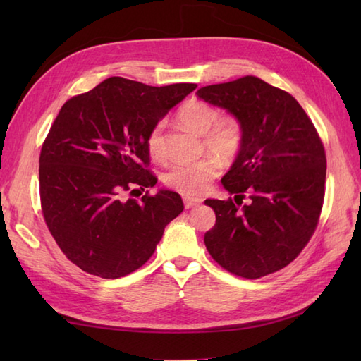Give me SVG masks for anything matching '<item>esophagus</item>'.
Here are the masks:
<instances>
[{
	"mask_svg": "<svg viewBox=\"0 0 361 361\" xmlns=\"http://www.w3.org/2000/svg\"><path fill=\"white\" fill-rule=\"evenodd\" d=\"M183 202H185L186 209L194 208V206H198L202 203L200 198H194V197H183Z\"/></svg>",
	"mask_w": 361,
	"mask_h": 361,
	"instance_id": "1",
	"label": "esophagus"
}]
</instances>
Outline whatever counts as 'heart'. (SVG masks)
Here are the masks:
<instances>
[{"mask_svg": "<svg viewBox=\"0 0 361 361\" xmlns=\"http://www.w3.org/2000/svg\"><path fill=\"white\" fill-rule=\"evenodd\" d=\"M214 106L202 101H188L176 113L183 126L198 135H204V145L221 158H233L240 149L242 127L233 116H218ZM147 149L155 159L164 157L163 124L150 130L147 136ZM220 171V163L216 157H206L194 163H176L164 173L163 180L169 188L180 194L195 195L206 189L209 181Z\"/></svg>", "mask_w": 361, "mask_h": 361, "instance_id": "b5f03b06", "label": "heart"}]
</instances>
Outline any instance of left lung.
<instances>
[{"label":"left lung","instance_id":"obj_1","mask_svg":"<svg viewBox=\"0 0 361 361\" xmlns=\"http://www.w3.org/2000/svg\"><path fill=\"white\" fill-rule=\"evenodd\" d=\"M197 96L239 121L242 144L221 185L231 198L204 200L216 225L204 245L229 273L257 279L296 259L318 225L324 200L326 153L312 121L287 91L256 75L208 85Z\"/></svg>","mask_w":361,"mask_h":361}]
</instances>
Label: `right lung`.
I'll list each match as a JSON object with an SVG mask.
<instances>
[{
  "mask_svg": "<svg viewBox=\"0 0 361 361\" xmlns=\"http://www.w3.org/2000/svg\"><path fill=\"white\" fill-rule=\"evenodd\" d=\"M195 88L109 78L57 114L40 153L42 209L60 250L83 271L118 279L137 270L185 209L173 190L140 202L127 192L157 185L145 169L147 136Z\"/></svg>",
  "mask_w": 361,
  "mask_h": 361,
  "instance_id": "right-lung-1",
  "label": "right lung"
}]
</instances>
